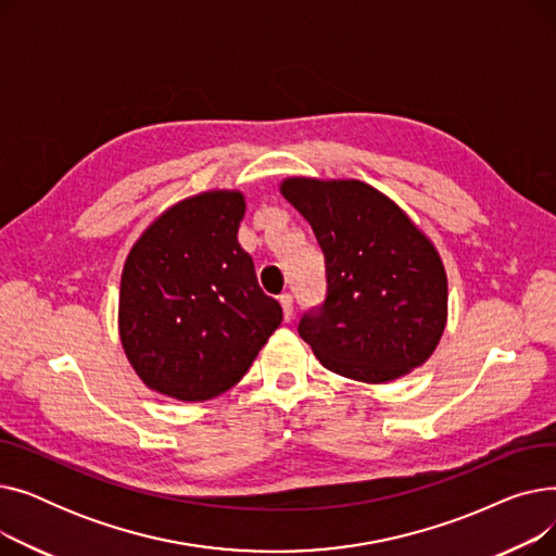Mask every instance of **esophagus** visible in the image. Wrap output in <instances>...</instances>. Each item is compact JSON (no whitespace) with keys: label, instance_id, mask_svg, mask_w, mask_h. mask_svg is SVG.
<instances>
[{"label":"esophagus","instance_id":"1","mask_svg":"<svg viewBox=\"0 0 556 556\" xmlns=\"http://www.w3.org/2000/svg\"><path fill=\"white\" fill-rule=\"evenodd\" d=\"M279 304H281V311H283V319H286V323H290V319H293V298L283 293L279 298Z\"/></svg>","mask_w":556,"mask_h":556}]
</instances>
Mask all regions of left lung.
<instances>
[{
    "label": "left lung",
    "mask_w": 556,
    "mask_h": 556,
    "mask_svg": "<svg viewBox=\"0 0 556 556\" xmlns=\"http://www.w3.org/2000/svg\"><path fill=\"white\" fill-rule=\"evenodd\" d=\"M279 191L325 252L327 300L298 329L317 361L371 386L421 367L448 319V281L434 243L367 182L286 178Z\"/></svg>",
    "instance_id": "obj_1"
}]
</instances>
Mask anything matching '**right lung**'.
<instances>
[{"mask_svg": "<svg viewBox=\"0 0 556 556\" xmlns=\"http://www.w3.org/2000/svg\"><path fill=\"white\" fill-rule=\"evenodd\" d=\"M245 195L212 189L175 202L128 252L119 338L141 383L178 401L237 386L281 325L239 245Z\"/></svg>", "mask_w": 556, "mask_h": 556, "instance_id": "obj_1", "label": "right lung"}]
</instances>
